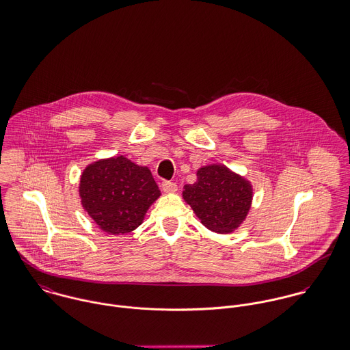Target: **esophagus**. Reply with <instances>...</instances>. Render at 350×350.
I'll return each instance as SVG.
<instances>
[{
  "mask_svg": "<svg viewBox=\"0 0 350 350\" xmlns=\"http://www.w3.org/2000/svg\"><path fill=\"white\" fill-rule=\"evenodd\" d=\"M161 189H163V191H165V193H172V191H176V190H178V186H176V183H174V182H171V180H164V182L161 183Z\"/></svg>",
  "mask_w": 350,
  "mask_h": 350,
  "instance_id": "esophagus-1",
  "label": "esophagus"
}]
</instances>
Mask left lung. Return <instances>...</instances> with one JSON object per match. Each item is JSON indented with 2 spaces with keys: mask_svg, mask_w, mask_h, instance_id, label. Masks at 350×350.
Masks as SVG:
<instances>
[{
  "mask_svg": "<svg viewBox=\"0 0 350 350\" xmlns=\"http://www.w3.org/2000/svg\"><path fill=\"white\" fill-rule=\"evenodd\" d=\"M197 178L196 183L185 186V201L211 231L232 232L248 213L252 200L250 183L224 165L204 167Z\"/></svg>",
  "mask_w": 350,
  "mask_h": 350,
  "instance_id": "8db88e82",
  "label": "left lung"
}]
</instances>
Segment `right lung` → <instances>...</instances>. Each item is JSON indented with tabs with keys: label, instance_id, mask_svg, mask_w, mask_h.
Instances as JSON below:
<instances>
[{
	"label": "right lung",
	"instance_id": "1",
	"mask_svg": "<svg viewBox=\"0 0 350 350\" xmlns=\"http://www.w3.org/2000/svg\"><path fill=\"white\" fill-rule=\"evenodd\" d=\"M159 196L150 171L123 156L88 165L80 180L84 209L99 228L113 234L131 232L141 226Z\"/></svg>",
	"mask_w": 350,
	"mask_h": 350
}]
</instances>
